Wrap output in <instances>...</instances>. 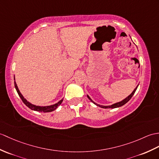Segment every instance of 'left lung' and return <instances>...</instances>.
Listing matches in <instances>:
<instances>
[{
	"mask_svg": "<svg viewBox=\"0 0 159 159\" xmlns=\"http://www.w3.org/2000/svg\"><path fill=\"white\" fill-rule=\"evenodd\" d=\"M138 85H139V84H138L137 87H136L135 88V89H134V91H133L132 93H131L129 95V96H127L126 98H125L124 99H123V100L119 102H116V103H115V104H113L110 105V106H102V105L98 104H96V103H95L93 100H92V99H91V98H90L89 96L88 95H87V98H89V100H91L92 102H93L94 104H95V105L99 106V107H100V108H119V107H120V106H123L124 104H126L127 102H128L130 100V99L132 98L133 95H134L136 89H137V88H138Z\"/></svg>",
	"mask_w": 159,
	"mask_h": 159,
	"instance_id": "8db88e82",
	"label": "left lung"
}]
</instances>
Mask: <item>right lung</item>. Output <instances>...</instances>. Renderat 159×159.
Masks as SVG:
<instances>
[{"label": "right lung", "mask_w": 159, "mask_h": 159, "mask_svg": "<svg viewBox=\"0 0 159 159\" xmlns=\"http://www.w3.org/2000/svg\"><path fill=\"white\" fill-rule=\"evenodd\" d=\"M14 84H15V87H16V89L18 95H19V96L20 97V98L21 99L22 102L24 103V104L28 106L29 108H30L32 110H34V111H38V112H52L53 110H56L57 107L60 106L61 102L63 101V99H61V100L59 101L56 104H54L53 105H50V106H36L34 104H32V103H30V102H28L26 99L24 98V97L22 95V94L20 93V91L19 90V89H18V87L16 84V79H15V77H14Z\"/></svg>", "instance_id": "add662e5"}]
</instances>
